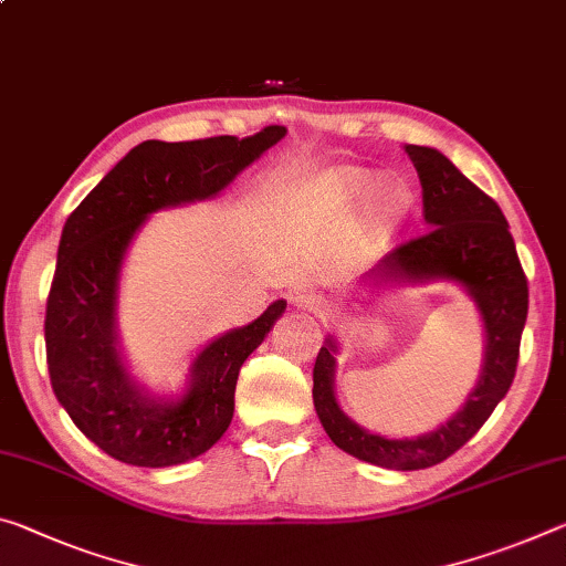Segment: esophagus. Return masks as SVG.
<instances>
[{
  "label": "esophagus",
  "instance_id": "obj_1",
  "mask_svg": "<svg viewBox=\"0 0 566 566\" xmlns=\"http://www.w3.org/2000/svg\"><path fill=\"white\" fill-rule=\"evenodd\" d=\"M294 307L310 312V315H322V312H325V297H319L315 292H300L297 297H294Z\"/></svg>",
  "mask_w": 566,
  "mask_h": 566
}]
</instances>
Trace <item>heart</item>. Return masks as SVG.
<instances>
[{"label":"heart","mask_w":566,"mask_h":566,"mask_svg":"<svg viewBox=\"0 0 566 566\" xmlns=\"http://www.w3.org/2000/svg\"><path fill=\"white\" fill-rule=\"evenodd\" d=\"M378 186L373 170L357 168V166H339L329 168L325 174L304 181L294 188L286 201V213L300 227H317L325 223L329 217L339 211L353 209V206L363 203L373 188ZM408 206V191L398 181H382L375 191L373 203V219L378 227H388Z\"/></svg>","instance_id":"b5f03b06"}]
</instances>
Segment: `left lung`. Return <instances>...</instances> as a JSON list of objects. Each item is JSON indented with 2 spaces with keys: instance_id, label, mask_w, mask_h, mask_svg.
Wrapping results in <instances>:
<instances>
[{
  "instance_id": "left-lung-1",
  "label": "left lung",
  "mask_w": 566,
  "mask_h": 566,
  "mask_svg": "<svg viewBox=\"0 0 566 566\" xmlns=\"http://www.w3.org/2000/svg\"><path fill=\"white\" fill-rule=\"evenodd\" d=\"M423 186L428 231L380 259L360 280V290H398L451 282L469 294L483 322V365L463 406L441 426L410 438H385L355 423L335 396V335L325 337L315 363V410L329 441L365 463L418 471L446 461L471 441L511 388L518 343L526 325L528 286L516 244L499 203L471 184L441 150L406 146Z\"/></svg>"
}]
</instances>
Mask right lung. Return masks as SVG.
Returning a JSON list of instances; mask_svg holds the SVG:
<instances>
[{
    "label": "right lung",
    "instance_id": "right-lung-1",
    "mask_svg": "<svg viewBox=\"0 0 566 566\" xmlns=\"http://www.w3.org/2000/svg\"><path fill=\"white\" fill-rule=\"evenodd\" d=\"M284 136L282 125H266L247 138L146 140L67 217L44 317L50 380L73 423L113 459L168 469L193 461L227 433L241 365L286 302H272L254 322L206 343L188 365L184 390L160 396L130 373L123 355L120 272L150 213L217 199Z\"/></svg>",
    "mask_w": 566,
    "mask_h": 566
}]
</instances>
